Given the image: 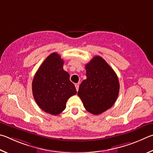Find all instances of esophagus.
I'll return each mask as SVG.
<instances>
[{"mask_svg":"<svg viewBox=\"0 0 153 153\" xmlns=\"http://www.w3.org/2000/svg\"><path fill=\"white\" fill-rule=\"evenodd\" d=\"M75 87H76V89L77 91H78L79 88V84H75Z\"/></svg>","mask_w":153,"mask_h":153,"instance_id":"obj_1","label":"esophagus"}]
</instances>
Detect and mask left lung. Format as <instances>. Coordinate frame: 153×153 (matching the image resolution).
<instances>
[{"label":"left lung","mask_w":153,"mask_h":153,"mask_svg":"<svg viewBox=\"0 0 153 153\" xmlns=\"http://www.w3.org/2000/svg\"><path fill=\"white\" fill-rule=\"evenodd\" d=\"M85 68L87 79L81 82L77 95L89 113L101 114L116 102L120 90L118 78L101 56H94Z\"/></svg>","instance_id":"1"}]
</instances>
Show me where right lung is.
I'll return each mask as SVG.
<instances>
[{"label": "right lung", "mask_w": 153, "mask_h": 153, "mask_svg": "<svg viewBox=\"0 0 153 153\" xmlns=\"http://www.w3.org/2000/svg\"><path fill=\"white\" fill-rule=\"evenodd\" d=\"M63 64L58 53H51L39 66L32 82V91L37 105L54 116L65 109L67 100L76 93Z\"/></svg>", "instance_id": "obj_1"}]
</instances>
